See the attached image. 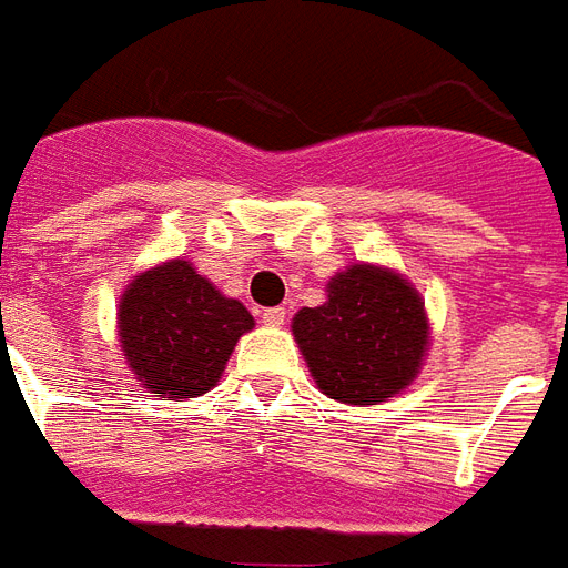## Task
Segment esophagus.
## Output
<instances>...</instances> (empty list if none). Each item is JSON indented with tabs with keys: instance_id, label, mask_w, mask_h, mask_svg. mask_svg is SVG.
Segmentation results:
<instances>
[{
	"instance_id": "obj_1",
	"label": "esophagus",
	"mask_w": 568,
	"mask_h": 568,
	"mask_svg": "<svg viewBox=\"0 0 568 568\" xmlns=\"http://www.w3.org/2000/svg\"><path fill=\"white\" fill-rule=\"evenodd\" d=\"M260 321L266 326H281L287 321V308H281V305L278 308H263V312H260Z\"/></svg>"
}]
</instances>
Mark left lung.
<instances>
[{
  "mask_svg": "<svg viewBox=\"0 0 568 568\" xmlns=\"http://www.w3.org/2000/svg\"><path fill=\"white\" fill-rule=\"evenodd\" d=\"M293 335L329 399L378 405L412 384L429 326L408 281L384 268L351 266L329 281L324 305L293 317Z\"/></svg>",
  "mask_w": 568,
  "mask_h": 568,
  "instance_id": "1",
  "label": "left lung"
}]
</instances>
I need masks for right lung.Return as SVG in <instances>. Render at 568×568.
I'll return each mask as SVG.
<instances>
[{
	"instance_id": "obj_1",
	"label": "right lung",
	"mask_w": 568,
	"mask_h": 568,
	"mask_svg": "<svg viewBox=\"0 0 568 568\" xmlns=\"http://www.w3.org/2000/svg\"><path fill=\"white\" fill-rule=\"evenodd\" d=\"M254 326L239 300H226L187 260L132 281L120 302V342L132 372L163 399L211 390L239 335Z\"/></svg>"
}]
</instances>
